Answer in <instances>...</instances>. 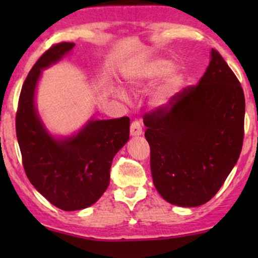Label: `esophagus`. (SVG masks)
Wrapping results in <instances>:
<instances>
[{
  "label": "esophagus",
  "mask_w": 258,
  "mask_h": 258,
  "mask_svg": "<svg viewBox=\"0 0 258 258\" xmlns=\"http://www.w3.org/2000/svg\"><path fill=\"white\" fill-rule=\"evenodd\" d=\"M142 134V125L139 121H134L130 124V135L132 136H140Z\"/></svg>",
  "instance_id": "esophagus-1"
}]
</instances>
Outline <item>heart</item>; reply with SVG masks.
Listing matches in <instances>:
<instances>
[{
    "label": "heart",
    "mask_w": 258,
    "mask_h": 258,
    "mask_svg": "<svg viewBox=\"0 0 258 258\" xmlns=\"http://www.w3.org/2000/svg\"><path fill=\"white\" fill-rule=\"evenodd\" d=\"M171 61L165 58H155L137 66L132 75H129L128 81L134 86L140 84H150L160 80L165 74L164 81L155 94V101L157 104H165L170 97L177 91L179 84L182 82V75L177 69H171ZM119 97L125 98V94L122 90H117Z\"/></svg>",
    "instance_id": "obj_1"
}]
</instances>
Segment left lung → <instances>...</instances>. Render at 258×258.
<instances>
[{"instance_id":"obj_1","label":"left lung","mask_w":258,"mask_h":258,"mask_svg":"<svg viewBox=\"0 0 258 258\" xmlns=\"http://www.w3.org/2000/svg\"><path fill=\"white\" fill-rule=\"evenodd\" d=\"M244 114L241 83L216 49L199 83L144 114L153 181L167 202L199 207L216 195L241 154Z\"/></svg>"}]
</instances>
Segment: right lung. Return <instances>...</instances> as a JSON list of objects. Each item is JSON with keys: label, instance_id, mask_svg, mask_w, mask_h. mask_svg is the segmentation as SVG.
Here are the masks:
<instances>
[{"label": "right lung", "instance_id": "obj_1", "mask_svg": "<svg viewBox=\"0 0 258 258\" xmlns=\"http://www.w3.org/2000/svg\"><path fill=\"white\" fill-rule=\"evenodd\" d=\"M75 43L52 44L24 81L16 111V136L27 177L51 204L66 211L91 206L107 190L116 153L129 140V117L91 119L76 136L57 141L38 118L34 94L41 70Z\"/></svg>", "mask_w": 258, "mask_h": 258}]
</instances>
